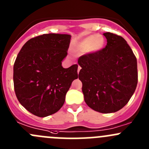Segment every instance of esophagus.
<instances>
[{
    "mask_svg": "<svg viewBox=\"0 0 149 149\" xmlns=\"http://www.w3.org/2000/svg\"><path fill=\"white\" fill-rule=\"evenodd\" d=\"M81 68V67H80V66H79V67H78V73H79V71H80Z\"/></svg>",
    "mask_w": 149,
    "mask_h": 149,
    "instance_id": "1",
    "label": "esophagus"
}]
</instances>
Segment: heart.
<instances>
[{"mask_svg":"<svg viewBox=\"0 0 149 149\" xmlns=\"http://www.w3.org/2000/svg\"><path fill=\"white\" fill-rule=\"evenodd\" d=\"M104 45V39L100 34H92L85 37L76 44V49L81 52L91 54L101 50Z\"/></svg>","mask_w":149,"mask_h":149,"instance_id":"b5f03b06","label":"heart"}]
</instances>
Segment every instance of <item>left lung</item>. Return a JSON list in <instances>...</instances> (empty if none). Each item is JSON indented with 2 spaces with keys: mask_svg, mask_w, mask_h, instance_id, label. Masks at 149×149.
Instances as JSON below:
<instances>
[{
  "mask_svg": "<svg viewBox=\"0 0 149 149\" xmlns=\"http://www.w3.org/2000/svg\"><path fill=\"white\" fill-rule=\"evenodd\" d=\"M105 48L81 57L84 101L94 110L112 113L120 110L134 94L138 84L137 60L127 42L120 36L104 33Z\"/></svg>",
  "mask_w": 149,
  "mask_h": 149,
  "instance_id": "obj_1",
  "label": "left lung"
}]
</instances>
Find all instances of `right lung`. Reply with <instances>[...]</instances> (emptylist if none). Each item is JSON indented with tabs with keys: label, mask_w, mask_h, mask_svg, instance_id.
I'll return each mask as SVG.
<instances>
[{
	"label": "right lung",
	"mask_w": 149,
	"mask_h": 149,
	"mask_svg": "<svg viewBox=\"0 0 149 149\" xmlns=\"http://www.w3.org/2000/svg\"><path fill=\"white\" fill-rule=\"evenodd\" d=\"M70 39V34H42L28 40L16 57L15 93L21 104L36 116L45 118L58 112L73 81L78 79V65L62 66Z\"/></svg>",
	"instance_id": "right-lung-1"
}]
</instances>
